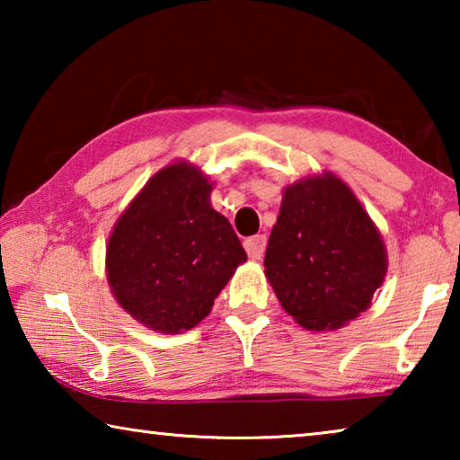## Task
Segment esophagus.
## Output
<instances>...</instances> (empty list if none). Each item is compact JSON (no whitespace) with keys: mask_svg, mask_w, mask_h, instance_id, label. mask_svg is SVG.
Returning <instances> with one entry per match:
<instances>
[{"mask_svg":"<svg viewBox=\"0 0 460 460\" xmlns=\"http://www.w3.org/2000/svg\"><path fill=\"white\" fill-rule=\"evenodd\" d=\"M245 252L249 255V260H261L263 252H266V235H255L245 239Z\"/></svg>","mask_w":460,"mask_h":460,"instance_id":"obj_1","label":"esophagus"}]
</instances>
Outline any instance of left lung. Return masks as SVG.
<instances>
[{"mask_svg":"<svg viewBox=\"0 0 460 460\" xmlns=\"http://www.w3.org/2000/svg\"><path fill=\"white\" fill-rule=\"evenodd\" d=\"M263 266L286 313L321 332L371 306L387 274V252L355 192L323 172L284 189Z\"/></svg>","mask_w":460,"mask_h":460,"instance_id":"obj_1","label":"left lung"}]
</instances>
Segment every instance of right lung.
<instances>
[{"mask_svg": "<svg viewBox=\"0 0 460 460\" xmlns=\"http://www.w3.org/2000/svg\"><path fill=\"white\" fill-rule=\"evenodd\" d=\"M213 182L186 160L158 170L113 225L105 274L118 305L146 329L178 334L208 316L247 253L211 207Z\"/></svg>", "mask_w": 460, "mask_h": 460, "instance_id": "right-lung-1", "label": "right lung"}]
</instances>
